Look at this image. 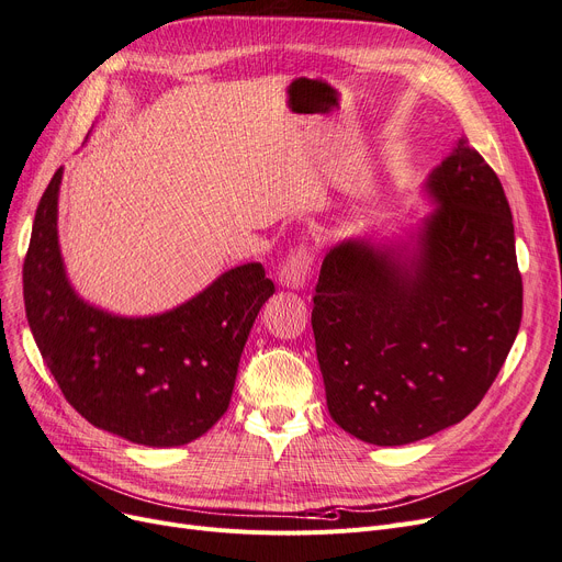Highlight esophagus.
Returning a JSON list of instances; mask_svg holds the SVG:
<instances>
[{"mask_svg": "<svg viewBox=\"0 0 562 562\" xmlns=\"http://www.w3.org/2000/svg\"><path fill=\"white\" fill-rule=\"evenodd\" d=\"M313 269V251L308 246H295L279 269V283L285 288H304Z\"/></svg>", "mask_w": 562, "mask_h": 562, "instance_id": "esophagus-1", "label": "esophagus"}]
</instances>
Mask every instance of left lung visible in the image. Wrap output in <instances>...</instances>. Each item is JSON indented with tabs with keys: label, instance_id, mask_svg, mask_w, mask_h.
<instances>
[{
	"label": "left lung",
	"instance_id": "8db88e82",
	"mask_svg": "<svg viewBox=\"0 0 562 562\" xmlns=\"http://www.w3.org/2000/svg\"><path fill=\"white\" fill-rule=\"evenodd\" d=\"M415 249L336 244L311 325L331 419L380 445L429 438L477 408L519 334L524 283L498 175L459 138L431 170Z\"/></svg>",
	"mask_w": 562,
	"mask_h": 562
}]
</instances>
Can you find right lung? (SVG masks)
<instances>
[{
  "label": "right lung",
  "instance_id": "1",
  "mask_svg": "<svg viewBox=\"0 0 562 562\" xmlns=\"http://www.w3.org/2000/svg\"><path fill=\"white\" fill-rule=\"evenodd\" d=\"M59 184L61 168L36 207L22 293L64 398L97 429L136 445L177 447L207 434L228 411L244 344L274 283L249 262L159 316H112L80 300L66 279Z\"/></svg>",
  "mask_w": 562,
  "mask_h": 562
}]
</instances>
